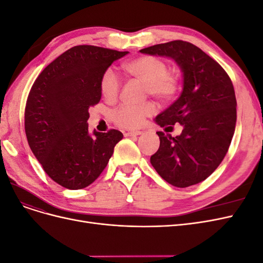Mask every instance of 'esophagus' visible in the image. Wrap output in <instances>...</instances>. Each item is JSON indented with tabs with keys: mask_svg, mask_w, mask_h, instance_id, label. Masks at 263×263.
<instances>
[{
	"mask_svg": "<svg viewBox=\"0 0 263 263\" xmlns=\"http://www.w3.org/2000/svg\"><path fill=\"white\" fill-rule=\"evenodd\" d=\"M140 130H133V132H124V136L125 137H134V136H138L140 135Z\"/></svg>",
	"mask_w": 263,
	"mask_h": 263,
	"instance_id": "esophagus-1",
	"label": "esophagus"
}]
</instances>
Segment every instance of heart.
<instances>
[{"label":"heart","instance_id":"obj_1","mask_svg":"<svg viewBox=\"0 0 263 263\" xmlns=\"http://www.w3.org/2000/svg\"><path fill=\"white\" fill-rule=\"evenodd\" d=\"M124 73L145 83V92L160 101H169L179 87V78L168 70L165 61L155 55H139L122 65ZM118 80L110 69L104 71L100 80V92L106 101H114L118 94ZM155 112L153 103L141 105H123L113 113V121L123 128H137L146 116Z\"/></svg>","mask_w":263,"mask_h":263}]
</instances>
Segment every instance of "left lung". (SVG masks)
Masks as SVG:
<instances>
[{"mask_svg": "<svg viewBox=\"0 0 263 263\" xmlns=\"http://www.w3.org/2000/svg\"><path fill=\"white\" fill-rule=\"evenodd\" d=\"M140 52L173 59L183 72L180 98L156 117L161 127L182 125L177 137L157 132L160 147L150 162L177 187L197 184L217 169L232 142L237 102L232 80L217 61L195 45L173 41Z\"/></svg>", "mask_w": 263, "mask_h": 263, "instance_id": "obj_1", "label": "left lung"}]
</instances>
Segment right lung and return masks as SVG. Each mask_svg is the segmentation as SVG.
Instances as JSON below:
<instances>
[{"label":"right lung","mask_w":263,"mask_h":263,"mask_svg":"<svg viewBox=\"0 0 263 263\" xmlns=\"http://www.w3.org/2000/svg\"><path fill=\"white\" fill-rule=\"evenodd\" d=\"M128 51L74 46L49 63L35 80L25 107L28 145L43 169L69 190L89 186L105 169L123 134H89V108L101 100L100 80Z\"/></svg>","instance_id":"right-lung-1"}]
</instances>
